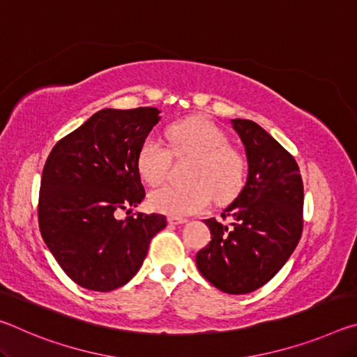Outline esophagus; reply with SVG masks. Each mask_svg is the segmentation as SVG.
Returning <instances> with one entry per match:
<instances>
[{"instance_id":"1","label":"esophagus","mask_w":357,"mask_h":357,"mask_svg":"<svg viewBox=\"0 0 357 357\" xmlns=\"http://www.w3.org/2000/svg\"><path fill=\"white\" fill-rule=\"evenodd\" d=\"M187 219H184V217H176V215H168V223L170 225H183V223H185Z\"/></svg>"}]
</instances>
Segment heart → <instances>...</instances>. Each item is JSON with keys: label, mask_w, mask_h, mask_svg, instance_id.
<instances>
[{"label": "heart", "mask_w": 357, "mask_h": 357, "mask_svg": "<svg viewBox=\"0 0 357 357\" xmlns=\"http://www.w3.org/2000/svg\"><path fill=\"white\" fill-rule=\"evenodd\" d=\"M176 155L195 157L189 174L190 184H165L149 193V206L168 215H190L206 209L214 197L227 202L243 189L245 162L229 146L225 132L208 119L192 118L173 124L168 130ZM173 153L167 144L153 135L140 144L137 167L148 184L162 183L172 165Z\"/></svg>", "instance_id": "b5f03b06"}]
</instances>
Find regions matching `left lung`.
Listing matches in <instances>:
<instances>
[{
	"label": "left lung",
	"instance_id": "1",
	"mask_svg": "<svg viewBox=\"0 0 357 357\" xmlns=\"http://www.w3.org/2000/svg\"><path fill=\"white\" fill-rule=\"evenodd\" d=\"M245 146L249 174L223 220L206 219L209 244L197 268L228 294L255 291L279 273L302 234L304 184L294 157L250 119H231Z\"/></svg>",
	"mask_w": 357,
	"mask_h": 357
}]
</instances>
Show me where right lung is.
I'll return each mask as SVG.
<instances>
[{
	"instance_id": "obj_1",
	"label": "right lung",
	"mask_w": 357,
	"mask_h": 357,
	"mask_svg": "<svg viewBox=\"0 0 357 357\" xmlns=\"http://www.w3.org/2000/svg\"><path fill=\"white\" fill-rule=\"evenodd\" d=\"M153 107L104 108L61 138L42 170L39 229L48 250L77 285L112 291L134 277L167 219L128 215L144 198L137 155L159 123Z\"/></svg>"
}]
</instances>
